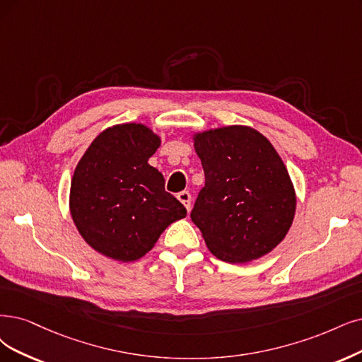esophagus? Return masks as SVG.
<instances>
[{
	"label": "esophagus",
	"mask_w": 362,
	"mask_h": 362,
	"mask_svg": "<svg viewBox=\"0 0 362 362\" xmlns=\"http://www.w3.org/2000/svg\"><path fill=\"white\" fill-rule=\"evenodd\" d=\"M177 199L186 207V210H191V194L188 191H182L177 194Z\"/></svg>",
	"instance_id": "esophagus-1"
}]
</instances>
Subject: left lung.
I'll use <instances>...</instances> for the list:
<instances>
[{
	"label": "left lung",
	"instance_id": "8db88e82",
	"mask_svg": "<svg viewBox=\"0 0 362 362\" xmlns=\"http://www.w3.org/2000/svg\"><path fill=\"white\" fill-rule=\"evenodd\" d=\"M206 185L191 219L209 250L225 262L264 257L285 238L296 192L273 144L249 127L210 129L194 137Z\"/></svg>",
	"mask_w": 362,
	"mask_h": 362
}]
</instances>
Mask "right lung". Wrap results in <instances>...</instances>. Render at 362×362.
Segmentation results:
<instances>
[{"label": "right lung", "mask_w": 362, "mask_h": 362, "mask_svg": "<svg viewBox=\"0 0 362 362\" xmlns=\"http://www.w3.org/2000/svg\"><path fill=\"white\" fill-rule=\"evenodd\" d=\"M159 137L141 124L107 128L90 143L74 170L73 221L85 242L103 255L129 262L146 255L186 209L165 191L149 158Z\"/></svg>", "instance_id": "obj_1"}]
</instances>
